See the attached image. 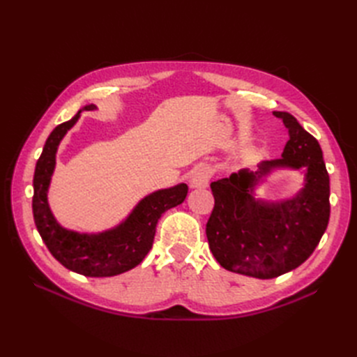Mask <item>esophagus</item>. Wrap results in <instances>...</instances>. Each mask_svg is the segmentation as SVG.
Masks as SVG:
<instances>
[{
  "label": "esophagus",
  "mask_w": 357,
  "mask_h": 357,
  "mask_svg": "<svg viewBox=\"0 0 357 357\" xmlns=\"http://www.w3.org/2000/svg\"><path fill=\"white\" fill-rule=\"evenodd\" d=\"M211 178V169L208 167H198L192 172L190 188H207Z\"/></svg>",
  "instance_id": "1"
}]
</instances>
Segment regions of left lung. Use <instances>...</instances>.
<instances>
[{
    "mask_svg": "<svg viewBox=\"0 0 357 357\" xmlns=\"http://www.w3.org/2000/svg\"><path fill=\"white\" fill-rule=\"evenodd\" d=\"M289 131L280 159L259 171H240L211 183L214 208L207 222L213 256L225 269L255 278H274L304 264L325 234L329 215V174L317 139L287 112H274ZM305 167L306 186L294 199L277 204L251 197L257 180L273 167Z\"/></svg>",
    "mask_w": 357,
    "mask_h": 357,
    "instance_id": "left-lung-1",
    "label": "left lung"
}]
</instances>
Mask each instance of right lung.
Returning a JSON list of instances; mask_svg holds the SVG:
<instances>
[{
  "label": "right lung",
  "instance_id": "obj_1",
  "mask_svg": "<svg viewBox=\"0 0 357 357\" xmlns=\"http://www.w3.org/2000/svg\"><path fill=\"white\" fill-rule=\"evenodd\" d=\"M86 105L84 110H93ZM82 110L71 121L53 129L34 172L32 213L41 240L58 262L84 277H112L129 271L143 261L153 245L156 225L167 210L177 207L188 195V185L153 192L139 201L129 218L112 231L102 234H77L63 229L53 218L47 204V188L58 146L68 129L77 122Z\"/></svg>",
  "mask_w": 357,
  "mask_h": 357
}]
</instances>
